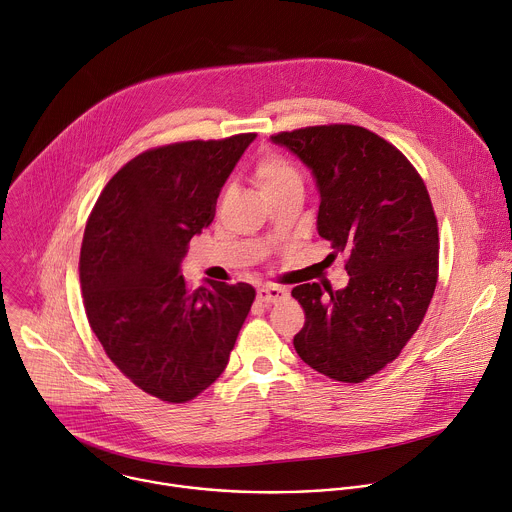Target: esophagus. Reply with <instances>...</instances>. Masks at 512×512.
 I'll return each instance as SVG.
<instances>
[{"label": "esophagus", "mask_w": 512, "mask_h": 512, "mask_svg": "<svg viewBox=\"0 0 512 512\" xmlns=\"http://www.w3.org/2000/svg\"><path fill=\"white\" fill-rule=\"evenodd\" d=\"M285 298H287V289L277 287V285H263L257 289V300L263 304H275Z\"/></svg>", "instance_id": "34e87169"}]
</instances>
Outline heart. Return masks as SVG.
<instances>
[{
  "instance_id": "1",
  "label": "heart",
  "mask_w": 512,
  "mask_h": 512,
  "mask_svg": "<svg viewBox=\"0 0 512 512\" xmlns=\"http://www.w3.org/2000/svg\"><path fill=\"white\" fill-rule=\"evenodd\" d=\"M253 182L257 184V188L261 190L263 196H269L289 184L300 182L296 170L291 168L283 158L275 156V154H267L263 156L255 170H253Z\"/></svg>"
}]
</instances>
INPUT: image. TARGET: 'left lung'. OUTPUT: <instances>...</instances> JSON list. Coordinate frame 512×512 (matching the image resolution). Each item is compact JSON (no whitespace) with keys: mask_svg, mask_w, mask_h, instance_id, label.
I'll return each instance as SVG.
<instances>
[{"mask_svg":"<svg viewBox=\"0 0 512 512\" xmlns=\"http://www.w3.org/2000/svg\"><path fill=\"white\" fill-rule=\"evenodd\" d=\"M316 180L318 235L348 253L346 287L291 289L306 324L294 348L334 381L360 383L399 356L437 283V221L407 158L358 125H318L271 135Z\"/></svg>","mask_w":512,"mask_h":512,"instance_id":"1","label":"left lung"}]
</instances>
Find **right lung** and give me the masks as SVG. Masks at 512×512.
Returning <instances> with one entry per match:
<instances>
[{"label": "right lung", "instance_id": "right-lung-1", "mask_svg": "<svg viewBox=\"0 0 512 512\" xmlns=\"http://www.w3.org/2000/svg\"><path fill=\"white\" fill-rule=\"evenodd\" d=\"M184 141L143 152L101 192L81 247L89 324L115 367L141 391L186 403L223 375L255 300L249 283L182 275L188 243L255 139Z\"/></svg>", "mask_w": 512, "mask_h": 512}]
</instances>
